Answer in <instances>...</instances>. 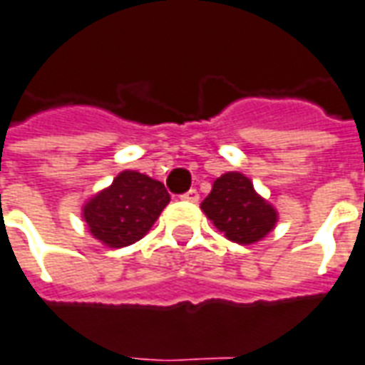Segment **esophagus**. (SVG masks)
<instances>
[{
	"mask_svg": "<svg viewBox=\"0 0 365 365\" xmlns=\"http://www.w3.org/2000/svg\"><path fill=\"white\" fill-rule=\"evenodd\" d=\"M182 200H188V202H197L198 200V192H197V188H190V190H188V192H185V195H182Z\"/></svg>",
	"mask_w": 365,
	"mask_h": 365,
	"instance_id": "34e87169",
	"label": "esophagus"
}]
</instances>
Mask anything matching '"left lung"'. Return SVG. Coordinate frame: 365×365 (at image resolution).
<instances>
[{"instance_id":"1","label":"left lung","mask_w":365,"mask_h":365,"mask_svg":"<svg viewBox=\"0 0 365 365\" xmlns=\"http://www.w3.org/2000/svg\"><path fill=\"white\" fill-rule=\"evenodd\" d=\"M200 208L212 225L238 245H255L268 235L278 220V212L240 173L218 177Z\"/></svg>"}]
</instances>
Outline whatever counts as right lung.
Here are the masks:
<instances>
[{
    "label": "right lung",
    "instance_id": "add662e5",
    "mask_svg": "<svg viewBox=\"0 0 365 365\" xmlns=\"http://www.w3.org/2000/svg\"><path fill=\"white\" fill-rule=\"evenodd\" d=\"M168 200L163 182L137 170H123L110 187L87 200L83 218L97 240L123 248L149 232Z\"/></svg>",
    "mask_w": 365,
    "mask_h": 365
}]
</instances>
